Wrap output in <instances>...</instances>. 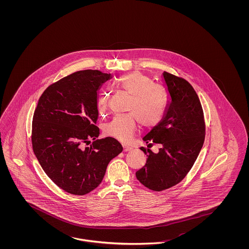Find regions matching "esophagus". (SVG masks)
Segmentation results:
<instances>
[{
	"instance_id": "1",
	"label": "esophagus",
	"mask_w": 249,
	"mask_h": 249,
	"mask_svg": "<svg viewBox=\"0 0 249 249\" xmlns=\"http://www.w3.org/2000/svg\"><path fill=\"white\" fill-rule=\"evenodd\" d=\"M131 150H132V148H131V147L127 146V145H123V151H131Z\"/></svg>"
}]
</instances>
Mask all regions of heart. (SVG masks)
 I'll use <instances>...</instances> for the list:
<instances>
[{"label":"heart","instance_id":"heart-1","mask_svg":"<svg viewBox=\"0 0 249 249\" xmlns=\"http://www.w3.org/2000/svg\"><path fill=\"white\" fill-rule=\"evenodd\" d=\"M116 87L130 95L127 110L131 113L118 115L104 126V133L122 142H128L135 132L138 120L145 128H152L162 120L168 103V92L162 85L153 83L151 77L141 72H132L116 80ZM107 95L98 100V109L104 112Z\"/></svg>","mask_w":249,"mask_h":249}]
</instances>
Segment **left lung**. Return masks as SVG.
<instances>
[{"label":"left lung","instance_id":"1","mask_svg":"<svg viewBox=\"0 0 249 249\" xmlns=\"http://www.w3.org/2000/svg\"><path fill=\"white\" fill-rule=\"evenodd\" d=\"M169 102L163 119L143 138L149 145L160 144L158 153L142 147L146 164L136 177L155 192L171 188L188 174L204 145V111L196 90L185 79L163 72Z\"/></svg>","mask_w":249,"mask_h":249}]
</instances>
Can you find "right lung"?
<instances>
[{
  "label": "right lung",
  "instance_id": "right-lung-1",
  "mask_svg": "<svg viewBox=\"0 0 249 249\" xmlns=\"http://www.w3.org/2000/svg\"><path fill=\"white\" fill-rule=\"evenodd\" d=\"M110 78L98 70L77 71L50 85L38 100L33 150L46 175L71 195L97 188L109 161L123 150L111 137L97 140L98 91ZM90 139L91 147H84Z\"/></svg>",
  "mask_w": 249,
  "mask_h": 249
}]
</instances>
